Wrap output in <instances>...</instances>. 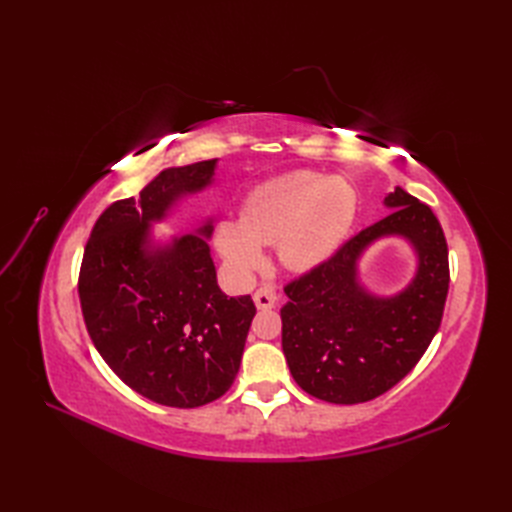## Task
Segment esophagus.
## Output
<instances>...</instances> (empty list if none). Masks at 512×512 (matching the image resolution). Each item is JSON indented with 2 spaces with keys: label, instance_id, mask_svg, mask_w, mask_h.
<instances>
[{
  "label": "esophagus",
  "instance_id": "34e87169",
  "mask_svg": "<svg viewBox=\"0 0 512 512\" xmlns=\"http://www.w3.org/2000/svg\"><path fill=\"white\" fill-rule=\"evenodd\" d=\"M254 303H256L258 309H262V312H265V309L275 307V303H277V290H275V286H271V284L260 286L254 292Z\"/></svg>",
  "mask_w": 512,
  "mask_h": 512
}]
</instances>
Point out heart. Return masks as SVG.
Listing matches in <instances>:
<instances>
[{"label":"heart","instance_id":"b5f03b06","mask_svg":"<svg viewBox=\"0 0 512 512\" xmlns=\"http://www.w3.org/2000/svg\"><path fill=\"white\" fill-rule=\"evenodd\" d=\"M356 213V196L342 179L294 170L247 194L241 222L213 226V247L226 271L247 282L262 265V247L275 245L288 271L305 273L327 262L344 243Z\"/></svg>","mask_w":512,"mask_h":512}]
</instances>
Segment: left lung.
Listing matches in <instances>:
<instances>
[{"label":"left lung","instance_id":"obj_1","mask_svg":"<svg viewBox=\"0 0 512 512\" xmlns=\"http://www.w3.org/2000/svg\"><path fill=\"white\" fill-rule=\"evenodd\" d=\"M382 205L391 213L284 290L282 350L290 374L329 404H363L393 389L421 361L442 322L448 247L440 222L399 185ZM391 236L411 245L415 275L399 293L376 295L360 280V260Z\"/></svg>","mask_w":512,"mask_h":512}]
</instances>
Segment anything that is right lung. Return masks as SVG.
I'll return each mask as SVG.
<instances>
[{
	"label": "right lung",
	"instance_id": "1",
	"mask_svg": "<svg viewBox=\"0 0 512 512\" xmlns=\"http://www.w3.org/2000/svg\"><path fill=\"white\" fill-rule=\"evenodd\" d=\"M218 160L170 166L138 198L117 200L91 230L79 275L87 333L132 391L170 408H198L235 382L256 314L228 297L209 250L213 218L160 239L183 198L211 188Z\"/></svg>",
	"mask_w": 512,
	"mask_h": 512
}]
</instances>
